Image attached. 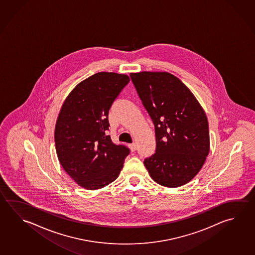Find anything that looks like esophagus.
<instances>
[{"mask_svg": "<svg viewBox=\"0 0 255 255\" xmlns=\"http://www.w3.org/2000/svg\"><path fill=\"white\" fill-rule=\"evenodd\" d=\"M128 146H129L130 150H131L132 152H134V151L136 150V148H137V147H136V144H134V143H132V144H130L129 145H128Z\"/></svg>", "mask_w": 255, "mask_h": 255, "instance_id": "obj_1", "label": "esophagus"}]
</instances>
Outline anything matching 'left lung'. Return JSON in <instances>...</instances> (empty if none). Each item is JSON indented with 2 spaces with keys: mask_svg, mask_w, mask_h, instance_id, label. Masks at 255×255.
Listing matches in <instances>:
<instances>
[{
  "mask_svg": "<svg viewBox=\"0 0 255 255\" xmlns=\"http://www.w3.org/2000/svg\"><path fill=\"white\" fill-rule=\"evenodd\" d=\"M130 78L155 131V153L144 159V166L160 185H184L209 154V123L202 107L180 79L166 72H141Z\"/></svg>",
  "mask_w": 255,
  "mask_h": 255,
  "instance_id": "left-lung-1",
  "label": "left lung"
}]
</instances>
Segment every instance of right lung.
Listing matches in <instances>:
<instances>
[{
  "mask_svg": "<svg viewBox=\"0 0 255 255\" xmlns=\"http://www.w3.org/2000/svg\"><path fill=\"white\" fill-rule=\"evenodd\" d=\"M129 77L101 72L85 79L66 98L56 121V153L68 175L87 190H97L120 175L129 149L107 135L109 111Z\"/></svg>",
  "mask_w": 255,
  "mask_h": 255,
  "instance_id": "1",
  "label": "right lung"
}]
</instances>
